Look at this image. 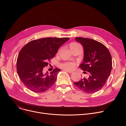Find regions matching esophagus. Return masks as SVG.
Wrapping results in <instances>:
<instances>
[{
  "instance_id": "esophagus-1",
  "label": "esophagus",
  "mask_w": 126,
  "mask_h": 126,
  "mask_svg": "<svg viewBox=\"0 0 126 126\" xmlns=\"http://www.w3.org/2000/svg\"><path fill=\"white\" fill-rule=\"evenodd\" d=\"M64 71H66V72H69V73H72V72H74V71H72V70H65Z\"/></svg>"
}]
</instances>
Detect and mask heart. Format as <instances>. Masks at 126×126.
<instances>
[{
  "label": "heart",
  "instance_id": "1",
  "mask_svg": "<svg viewBox=\"0 0 126 126\" xmlns=\"http://www.w3.org/2000/svg\"><path fill=\"white\" fill-rule=\"evenodd\" d=\"M78 45H79V44H78L77 43H71L69 44V48L70 49L74 48ZM75 66V63L72 62H65L60 64V67L62 68H63L65 69H71L72 68H74Z\"/></svg>",
  "mask_w": 126,
  "mask_h": 126
}]
</instances>
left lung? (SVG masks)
<instances>
[{"label":"left lung","mask_w":126,"mask_h":126,"mask_svg":"<svg viewBox=\"0 0 126 126\" xmlns=\"http://www.w3.org/2000/svg\"><path fill=\"white\" fill-rule=\"evenodd\" d=\"M75 40L84 48L83 62L79 67L89 76L74 84L86 93H94L103 88L110 75L111 54L104 44L94 40L82 37H76Z\"/></svg>","instance_id":"obj_1"}]
</instances>
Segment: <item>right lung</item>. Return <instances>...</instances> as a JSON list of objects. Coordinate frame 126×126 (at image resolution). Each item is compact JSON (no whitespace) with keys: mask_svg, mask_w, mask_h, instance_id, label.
I'll use <instances>...</instances> for the list:
<instances>
[{"mask_svg":"<svg viewBox=\"0 0 126 126\" xmlns=\"http://www.w3.org/2000/svg\"><path fill=\"white\" fill-rule=\"evenodd\" d=\"M69 38H44L32 40L25 45L19 52L17 60V71L25 86L40 93L50 88L55 83L58 72L55 68L50 74L43 69L50 59L57 54L60 46Z\"/></svg>","mask_w":126,"mask_h":126,"instance_id":"1","label":"right lung"}]
</instances>
